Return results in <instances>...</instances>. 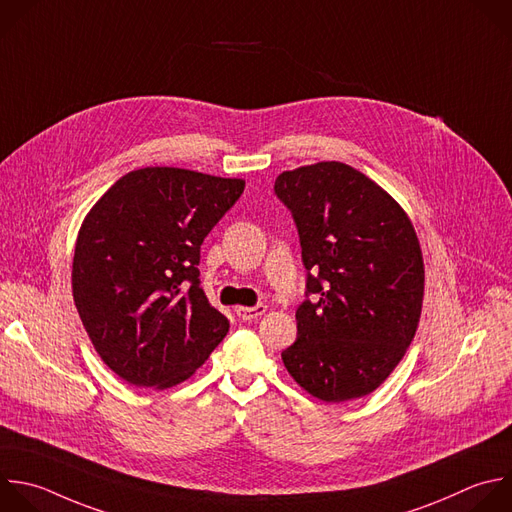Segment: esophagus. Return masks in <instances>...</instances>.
<instances>
[{
  "label": "esophagus",
  "instance_id": "esophagus-1",
  "mask_svg": "<svg viewBox=\"0 0 512 512\" xmlns=\"http://www.w3.org/2000/svg\"><path fill=\"white\" fill-rule=\"evenodd\" d=\"M265 311H267V305H255V307H237V309H235L237 317H239V319H243V321H253V319L261 317Z\"/></svg>",
  "mask_w": 512,
  "mask_h": 512
}]
</instances>
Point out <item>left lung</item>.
<instances>
[{
  "label": "left lung",
  "instance_id": "1",
  "mask_svg": "<svg viewBox=\"0 0 512 512\" xmlns=\"http://www.w3.org/2000/svg\"><path fill=\"white\" fill-rule=\"evenodd\" d=\"M277 197L297 225L307 295L297 339L281 360L313 398L339 404L372 394L418 329L424 259L406 211L350 164L285 170Z\"/></svg>",
  "mask_w": 512,
  "mask_h": 512
}]
</instances>
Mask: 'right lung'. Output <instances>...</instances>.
<instances>
[{"mask_svg": "<svg viewBox=\"0 0 512 512\" xmlns=\"http://www.w3.org/2000/svg\"><path fill=\"white\" fill-rule=\"evenodd\" d=\"M243 179L146 166L86 215L72 295L90 342L124 382L164 390L189 380L229 331L199 281L201 245L237 203Z\"/></svg>", "mask_w": 512, "mask_h": 512, "instance_id": "right-lung-1", "label": "right lung"}]
</instances>
